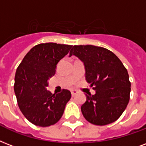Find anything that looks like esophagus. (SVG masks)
Returning <instances> with one entry per match:
<instances>
[{
  "instance_id": "obj_1",
  "label": "esophagus",
  "mask_w": 146,
  "mask_h": 146,
  "mask_svg": "<svg viewBox=\"0 0 146 146\" xmlns=\"http://www.w3.org/2000/svg\"><path fill=\"white\" fill-rule=\"evenodd\" d=\"M77 90H71V94H72V96H74L75 95L77 94Z\"/></svg>"
}]
</instances>
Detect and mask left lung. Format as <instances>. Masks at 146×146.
Returning a JSON list of instances; mask_svg holds the SVG:
<instances>
[{
	"label": "left lung",
	"mask_w": 146,
	"mask_h": 146,
	"mask_svg": "<svg viewBox=\"0 0 146 146\" xmlns=\"http://www.w3.org/2000/svg\"><path fill=\"white\" fill-rule=\"evenodd\" d=\"M72 55L83 62L86 80L96 90L94 95H86L81 106L84 118L96 125L116 121L129 101L131 83L127 70L112 51L101 46H73Z\"/></svg>",
	"instance_id": "8db88e82"
}]
</instances>
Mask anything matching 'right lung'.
Instances as JSON below:
<instances>
[{"label":"right lung","instance_id":"add662e5","mask_svg":"<svg viewBox=\"0 0 146 146\" xmlns=\"http://www.w3.org/2000/svg\"><path fill=\"white\" fill-rule=\"evenodd\" d=\"M73 46L56 43L34 46L17 69L14 93L21 113L33 125L46 127L60 119L71 93L63 89L57 94L46 90L56 65Z\"/></svg>","mask_w":146,"mask_h":146}]
</instances>
